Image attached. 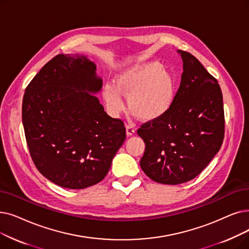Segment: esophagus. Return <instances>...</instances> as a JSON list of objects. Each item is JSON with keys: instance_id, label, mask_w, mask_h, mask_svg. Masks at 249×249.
I'll use <instances>...</instances> for the list:
<instances>
[{"instance_id": "esophagus-1", "label": "esophagus", "mask_w": 249, "mask_h": 249, "mask_svg": "<svg viewBox=\"0 0 249 249\" xmlns=\"http://www.w3.org/2000/svg\"><path fill=\"white\" fill-rule=\"evenodd\" d=\"M135 133V128L132 125H126V134L127 136H131Z\"/></svg>"}]
</instances>
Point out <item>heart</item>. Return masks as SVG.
Returning a JSON list of instances; mask_svg holds the SVG:
<instances>
[{
	"label": "heart",
	"instance_id": "obj_1",
	"mask_svg": "<svg viewBox=\"0 0 249 249\" xmlns=\"http://www.w3.org/2000/svg\"><path fill=\"white\" fill-rule=\"evenodd\" d=\"M177 90L174 73L158 61L139 63L117 76L116 86L107 84L103 89L105 102L113 114L120 113L128 96L130 113L140 120H155L164 116L173 106Z\"/></svg>",
	"mask_w": 249,
	"mask_h": 249
}]
</instances>
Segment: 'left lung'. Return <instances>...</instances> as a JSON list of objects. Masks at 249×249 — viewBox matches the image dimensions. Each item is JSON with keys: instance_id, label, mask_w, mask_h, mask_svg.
Listing matches in <instances>:
<instances>
[{"instance_id": "1", "label": "left lung", "mask_w": 249, "mask_h": 249, "mask_svg": "<svg viewBox=\"0 0 249 249\" xmlns=\"http://www.w3.org/2000/svg\"><path fill=\"white\" fill-rule=\"evenodd\" d=\"M181 83L171 109L143 123L140 167L161 184L177 185L199 175L220 150L225 134L223 94L218 80L185 51Z\"/></svg>"}]
</instances>
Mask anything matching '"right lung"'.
Here are the masks:
<instances>
[{"label":"right lung","mask_w":249,"mask_h":249,"mask_svg":"<svg viewBox=\"0 0 249 249\" xmlns=\"http://www.w3.org/2000/svg\"><path fill=\"white\" fill-rule=\"evenodd\" d=\"M84 56L50 60L25 89L22 122L36 169L55 184L83 189L101 182L126 138L124 122L96 96L103 81Z\"/></svg>","instance_id":"1"}]
</instances>
